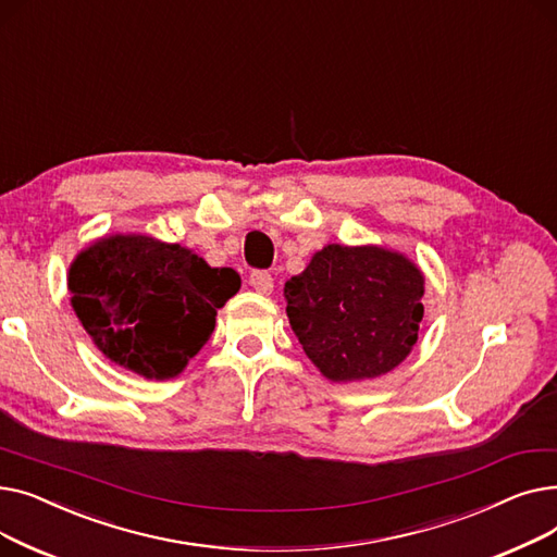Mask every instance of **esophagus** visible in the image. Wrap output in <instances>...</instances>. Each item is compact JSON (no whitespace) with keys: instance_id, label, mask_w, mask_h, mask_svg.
<instances>
[{"instance_id":"obj_1","label":"esophagus","mask_w":557,"mask_h":557,"mask_svg":"<svg viewBox=\"0 0 557 557\" xmlns=\"http://www.w3.org/2000/svg\"><path fill=\"white\" fill-rule=\"evenodd\" d=\"M250 286L261 296H269L273 290V277L267 271H252L250 273Z\"/></svg>"}]
</instances>
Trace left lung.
Segmentation results:
<instances>
[{
	"label": "left lung",
	"instance_id": "obj_1",
	"mask_svg": "<svg viewBox=\"0 0 557 557\" xmlns=\"http://www.w3.org/2000/svg\"><path fill=\"white\" fill-rule=\"evenodd\" d=\"M424 275L379 246L318 250L284 284L286 315L305 355L330 382H361L397 368L418 341Z\"/></svg>",
	"mask_w": 557,
	"mask_h": 557
}]
</instances>
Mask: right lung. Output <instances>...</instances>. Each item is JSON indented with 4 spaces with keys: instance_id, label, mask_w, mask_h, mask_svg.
<instances>
[{
    "instance_id": "1",
    "label": "right lung",
    "mask_w": 557,
    "mask_h": 557,
    "mask_svg": "<svg viewBox=\"0 0 557 557\" xmlns=\"http://www.w3.org/2000/svg\"><path fill=\"white\" fill-rule=\"evenodd\" d=\"M67 284L81 325L101 352L162 382L208 343L216 309L237 294L242 277L178 244L112 234L76 255Z\"/></svg>"
}]
</instances>
